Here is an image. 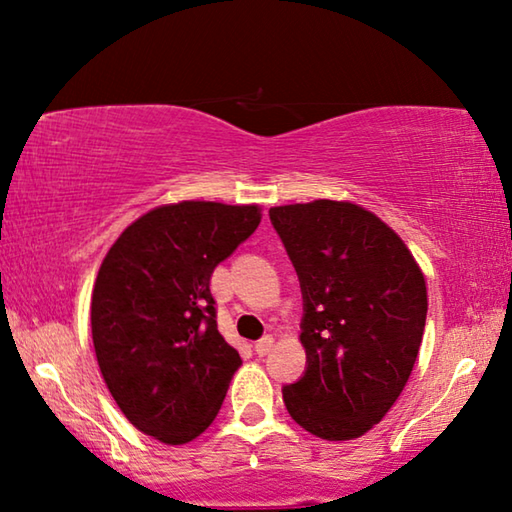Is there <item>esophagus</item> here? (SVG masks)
Masks as SVG:
<instances>
[{"mask_svg":"<svg viewBox=\"0 0 512 512\" xmlns=\"http://www.w3.org/2000/svg\"><path fill=\"white\" fill-rule=\"evenodd\" d=\"M273 336H264V339H259L257 343H255V352L259 354V357H266L268 352L273 350Z\"/></svg>","mask_w":512,"mask_h":512,"instance_id":"esophagus-1","label":"esophagus"}]
</instances>
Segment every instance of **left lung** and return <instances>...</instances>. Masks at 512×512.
<instances>
[{
  "label": "left lung",
  "instance_id": "1",
  "mask_svg": "<svg viewBox=\"0 0 512 512\" xmlns=\"http://www.w3.org/2000/svg\"><path fill=\"white\" fill-rule=\"evenodd\" d=\"M302 291V377L282 388L302 429L359 438L404 391L427 320V287L404 241L359 205L268 210Z\"/></svg>",
  "mask_w": 512,
  "mask_h": 512
}]
</instances>
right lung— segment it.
<instances>
[{"instance_id":"1","label":"right lung","mask_w":512,"mask_h":512,"mask_svg":"<svg viewBox=\"0 0 512 512\" xmlns=\"http://www.w3.org/2000/svg\"><path fill=\"white\" fill-rule=\"evenodd\" d=\"M257 205L183 201L121 232L92 291L101 375L131 424L167 445L210 427L239 352L216 327L210 277L257 230Z\"/></svg>"}]
</instances>
